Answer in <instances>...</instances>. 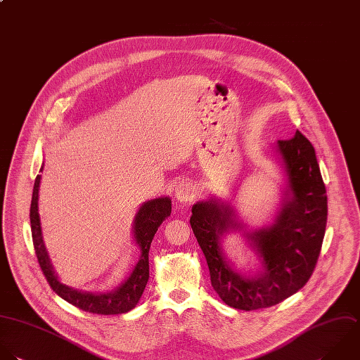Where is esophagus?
<instances>
[{"label":"esophagus","mask_w":360,"mask_h":360,"mask_svg":"<svg viewBox=\"0 0 360 360\" xmlns=\"http://www.w3.org/2000/svg\"><path fill=\"white\" fill-rule=\"evenodd\" d=\"M175 198L182 203L192 202L196 198V188L188 181H181L175 188Z\"/></svg>","instance_id":"34e87169"}]
</instances>
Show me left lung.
Here are the masks:
<instances>
[{
  "mask_svg": "<svg viewBox=\"0 0 360 360\" xmlns=\"http://www.w3.org/2000/svg\"><path fill=\"white\" fill-rule=\"evenodd\" d=\"M292 198L269 229L251 234L262 257L264 272L245 279L230 268L220 248V236L240 227L233 209L216 200L192 207L191 226L207 261L210 282L230 307L252 311L272 307L299 292L317 265L327 226V191L313 144L299 130L279 140Z\"/></svg>",
  "mask_w": 360,
  "mask_h": 360,
  "instance_id": "left-lung-1",
  "label": "left lung"
}]
</instances>
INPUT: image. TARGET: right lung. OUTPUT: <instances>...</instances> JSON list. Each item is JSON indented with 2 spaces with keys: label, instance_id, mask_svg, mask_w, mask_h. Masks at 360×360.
Wrapping results in <instances>:
<instances>
[{
  "label": "right lung",
  "instance_id": "1",
  "mask_svg": "<svg viewBox=\"0 0 360 360\" xmlns=\"http://www.w3.org/2000/svg\"><path fill=\"white\" fill-rule=\"evenodd\" d=\"M39 184L40 175L34 179L33 193H32V203H30V229H32V241L34 254L39 262V266L50 285V288L65 302L70 304L92 314H122L130 311L140 300L146 285L148 282V251L154 234L157 233L160 224L165 217L171 214V200L168 198H158L144 203L134 220V237L137 244L141 248V257L137 262L133 274L130 278L115 292L105 293V295H92V293H81L77 292L57 281L54 275L43 241H41V231H40V221L37 214V195H39Z\"/></svg>",
  "mask_w": 360,
  "mask_h": 360
}]
</instances>
